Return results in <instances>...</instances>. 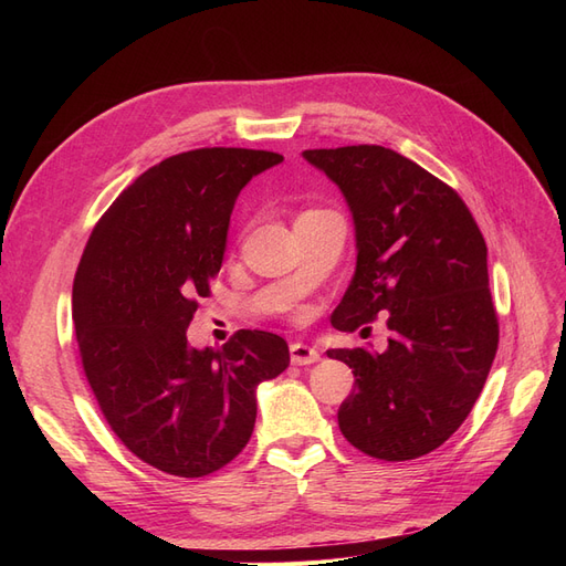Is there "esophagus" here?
Wrapping results in <instances>:
<instances>
[{
	"label": "esophagus",
	"mask_w": 566,
	"mask_h": 566,
	"mask_svg": "<svg viewBox=\"0 0 566 566\" xmlns=\"http://www.w3.org/2000/svg\"><path fill=\"white\" fill-rule=\"evenodd\" d=\"M318 358H321V354L310 345H302V342L290 345V361H293L295 366H310V364H316Z\"/></svg>",
	"instance_id": "obj_1"
}]
</instances>
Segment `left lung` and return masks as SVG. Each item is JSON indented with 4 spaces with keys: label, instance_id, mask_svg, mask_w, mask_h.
I'll list each match as a JSON object with an SVG mask.
<instances>
[{
    "label": "left lung",
    "instance_id": "1",
    "mask_svg": "<svg viewBox=\"0 0 566 566\" xmlns=\"http://www.w3.org/2000/svg\"><path fill=\"white\" fill-rule=\"evenodd\" d=\"M347 200L356 269L331 323L387 316L385 352L331 349L354 373L337 422L373 458L413 460L470 416L499 349L486 243L451 186L385 146L304 150Z\"/></svg>",
    "mask_w": 566,
    "mask_h": 566
}]
</instances>
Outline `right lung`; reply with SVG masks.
<instances>
[{
	"instance_id": "right-lung-1",
	"label": "right lung",
	"mask_w": 566,
	"mask_h": 566,
	"mask_svg": "<svg viewBox=\"0 0 566 566\" xmlns=\"http://www.w3.org/2000/svg\"><path fill=\"white\" fill-rule=\"evenodd\" d=\"M283 156L198 148L153 165L98 219L73 283L77 347L119 441L148 465L205 476L245 449L256 387L290 364L287 342L238 331L221 349L186 339L227 250L238 193Z\"/></svg>"
}]
</instances>
